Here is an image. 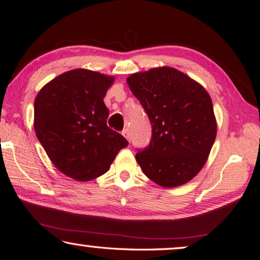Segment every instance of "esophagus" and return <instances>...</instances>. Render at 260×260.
Returning a JSON list of instances; mask_svg holds the SVG:
<instances>
[{
  "label": "esophagus",
  "instance_id": "esophagus-1",
  "mask_svg": "<svg viewBox=\"0 0 260 260\" xmlns=\"http://www.w3.org/2000/svg\"><path fill=\"white\" fill-rule=\"evenodd\" d=\"M122 135H123L125 138L130 141V132H129L128 128H125L123 131H122Z\"/></svg>",
  "mask_w": 260,
  "mask_h": 260
}]
</instances>
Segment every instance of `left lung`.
<instances>
[{"label":"left lung","mask_w":260,"mask_h":260,"mask_svg":"<svg viewBox=\"0 0 260 260\" xmlns=\"http://www.w3.org/2000/svg\"><path fill=\"white\" fill-rule=\"evenodd\" d=\"M126 82L151 124V139L136 159L146 176L165 188L187 183L207 160L216 138L208 92L173 68L131 75Z\"/></svg>","instance_id":"obj_1"}]
</instances>
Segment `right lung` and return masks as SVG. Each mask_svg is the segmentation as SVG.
I'll use <instances>...</instances> for the list:
<instances>
[{
    "instance_id": "add662e5",
    "label": "right lung",
    "mask_w": 260,
    "mask_h": 260,
    "mask_svg": "<svg viewBox=\"0 0 260 260\" xmlns=\"http://www.w3.org/2000/svg\"><path fill=\"white\" fill-rule=\"evenodd\" d=\"M114 78L76 69L42 88L34 103L39 143L58 171L78 181L106 173L117 153L129 145L110 129L104 97Z\"/></svg>"
}]
</instances>
